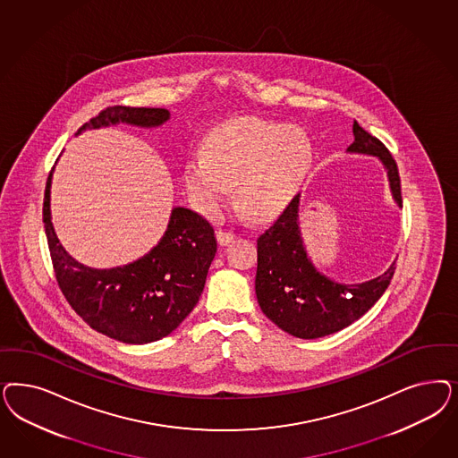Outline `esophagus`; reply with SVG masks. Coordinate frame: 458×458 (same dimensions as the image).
I'll list each match as a JSON object with an SVG mask.
<instances>
[{
  "label": "esophagus",
  "mask_w": 458,
  "mask_h": 458,
  "mask_svg": "<svg viewBox=\"0 0 458 458\" xmlns=\"http://www.w3.org/2000/svg\"><path fill=\"white\" fill-rule=\"evenodd\" d=\"M234 239H236L234 233H229V231H224V229L217 231V241H219V244H222V246H227Z\"/></svg>",
  "instance_id": "obj_1"
}]
</instances>
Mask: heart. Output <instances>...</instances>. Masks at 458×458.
Instances as JSON below:
<instances>
[{"instance_id":"b5f03b06","label":"heart","mask_w":458,"mask_h":458,"mask_svg":"<svg viewBox=\"0 0 458 458\" xmlns=\"http://www.w3.org/2000/svg\"><path fill=\"white\" fill-rule=\"evenodd\" d=\"M305 131L284 123L242 118L222 124L183 165V183L193 206L217 216L231 200L252 219H267L288 206L313 166Z\"/></svg>"}]
</instances>
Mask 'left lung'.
<instances>
[{
	"instance_id": "left-lung-1",
	"label": "left lung",
	"mask_w": 458,
	"mask_h": 458,
	"mask_svg": "<svg viewBox=\"0 0 458 458\" xmlns=\"http://www.w3.org/2000/svg\"><path fill=\"white\" fill-rule=\"evenodd\" d=\"M352 153L383 162L394 200L403 207L398 165L389 149L354 121ZM300 195L275 224L258 237L256 296L266 317L298 339H318L354 324L383 296L394 275V263L374 280L345 284L324 276L311 265L298 227Z\"/></svg>"
}]
</instances>
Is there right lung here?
<instances>
[{
    "instance_id": "obj_1",
    "label": "right lung",
    "mask_w": 458,
    "mask_h": 458,
    "mask_svg": "<svg viewBox=\"0 0 458 458\" xmlns=\"http://www.w3.org/2000/svg\"><path fill=\"white\" fill-rule=\"evenodd\" d=\"M168 118L163 107L111 106L89 119L77 134L116 123L151 128ZM50 183L52 172L45 187V234L60 292L75 313L94 330L124 344H148L172 334L202 295L217 251L214 227L191 208L175 207L162 241L141 259L94 269L77 263L55 236Z\"/></svg>"
}]
</instances>
